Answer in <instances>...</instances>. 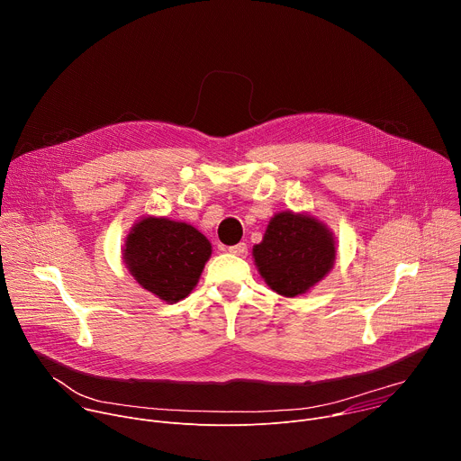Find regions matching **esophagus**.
Listing matches in <instances>:
<instances>
[{
	"label": "esophagus",
	"mask_w": 461,
	"mask_h": 461,
	"mask_svg": "<svg viewBox=\"0 0 461 461\" xmlns=\"http://www.w3.org/2000/svg\"><path fill=\"white\" fill-rule=\"evenodd\" d=\"M228 251H230L231 255H237V257H246L248 246H246V242H239V244H235V246H230Z\"/></svg>",
	"instance_id": "obj_1"
}]
</instances>
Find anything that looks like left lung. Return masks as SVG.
Here are the masks:
<instances>
[{
	"label": "left lung",
	"mask_w": 461,
	"mask_h": 461,
	"mask_svg": "<svg viewBox=\"0 0 461 461\" xmlns=\"http://www.w3.org/2000/svg\"><path fill=\"white\" fill-rule=\"evenodd\" d=\"M253 258L267 285L285 297H297L334 268L332 231L312 215L283 212L272 217Z\"/></svg>",
	"instance_id": "obj_1"
}]
</instances>
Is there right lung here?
Instances as JSON below:
<instances>
[{"instance_id":"1","label":"right lung","mask_w":461,"mask_h":461,"mask_svg":"<svg viewBox=\"0 0 461 461\" xmlns=\"http://www.w3.org/2000/svg\"><path fill=\"white\" fill-rule=\"evenodd\" d=\"M210 255L212 244L199 230L164 217H144L123 246L129 274L167 304L191 294Z\"/></svg>"}]
</instances>
